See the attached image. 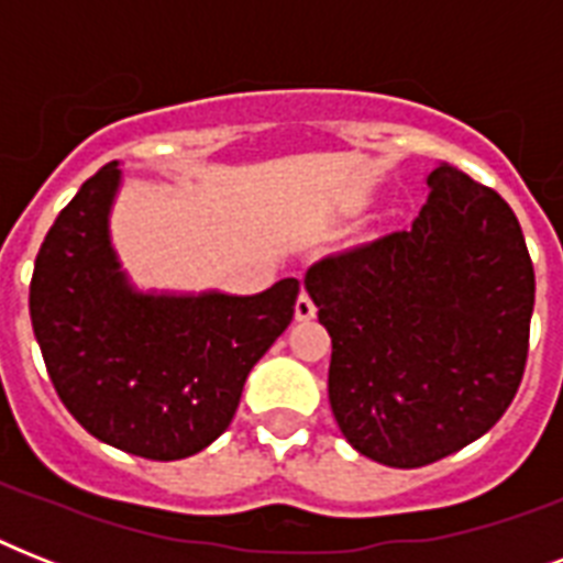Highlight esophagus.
<instances>
[{
    "instance_id": "obj_1",
    "label": "esophagus",
    "mask_w": 563,
    "mask_h": 563,
    "mask_svg": "<svg viewBox=\"0 0 563 563\" xmlns=\"http://www.w3.org/2000/svg\"><path fill=\"white\" fill-rule=\"evenodd\" d=\"M316 312H318V307L312 303V298H309L307 291H300L298 300H295V318H298V321H312V318H316Z\"/></svg>"
}]
</instances>
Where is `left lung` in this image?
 <instances>
[{
  "label": "left lung",
  "instance_id": "obj_1",
  "mask_svg": "<svg viewBox=\"0 0 563 563\" xmlns=\"http://www.w3.org/2000/svg\"><path fill=\"white\" fill-rule=\"evenodd\" d=\"M411 230L327 256L303 277L333 339L330 406L353 450L423 467L488 432L529 353L534 268L503 198L450 163Z\"/></svg>",
  "mask_w": 563,
  "mask_h": 563
}]
</instances>
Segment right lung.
Returning <instances> with one entry per match:
<instances>
[{
  "label": "right lung",
  "mask_w": 563,
  "mask_h": 563,
  "mask_svg": "<svg viewBox=\"0 0 563 563\" xmlns=\"http://www.w3.org/2000/svg\"><path fill=\"white\" fill-rule=\"evenodd\" d=\"M119 187L113 161L60 210L34 263L31 327L57 397L90 435L175 462L230 427L300 286L286 277L260 295L136 289L110 242Z\"/></svg>",
  "instance_id": "obj_1"
}]
</instances>
